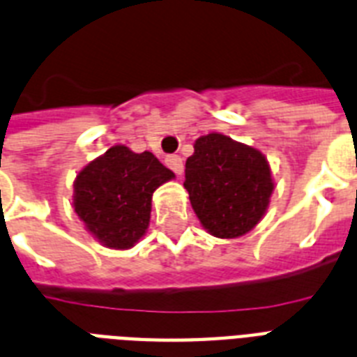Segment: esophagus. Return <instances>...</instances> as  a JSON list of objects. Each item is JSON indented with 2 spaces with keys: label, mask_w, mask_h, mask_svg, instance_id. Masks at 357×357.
<instances>
[{
  "label": "esophagus",
  "mask_w": 357,
  "mask_h": 357,
  "mask_svg": "<svg viewBox=\"0 0 357 357\" xmlns=\"http://www.w3.org/2000/svg\"><path fill=\"white\" fill-rule=\"evenodd\" d=\"M165 163H167V167H169L170 170H174L176 174L183 172V158H181V155H176V153L167 155V158H165Z\"/></svg>",
  "instance_id": "1"
}]
</instances>
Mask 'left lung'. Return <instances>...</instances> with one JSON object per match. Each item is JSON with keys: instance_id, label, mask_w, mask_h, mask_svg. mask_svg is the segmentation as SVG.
<instances>
[{"instance_id": "1", "label": "left lung", "mask_w": 357, "mask_h": 357, "mask_svg": "<svg viewBox=\"0 0 357 357\" xmlns=\"http://www.w3.org/2000/svg\"><path fill=\"white\" fill-rule=\"evenodd\" d=\"M183 185L199 222L218 238H236L251 231L273 190L262 153L222 133L196 141L185 163Z\"/></svg>"}]
</instances>
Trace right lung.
I'll return each instance as SVG.
<instances>
[{"instance_id":"1","label":"right lung","mask_w":357,"mask_h":357,"mask_svg":"<svg viewBox=\"0 0 357 357\" xmlns=\"http://www.w3.org/2000/svg\"><path fill=\"white\" fill-rule=\"evenodd\" d=\"M172 178L152 152L119 144L77 176L75 213L104 245L132 248L149 227L153 190Z\"/></svg>"}]
</instances>
